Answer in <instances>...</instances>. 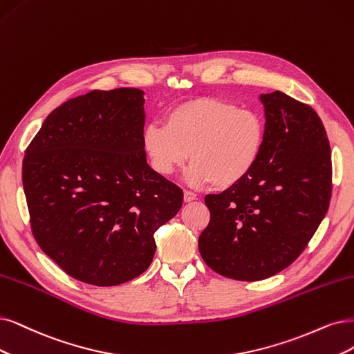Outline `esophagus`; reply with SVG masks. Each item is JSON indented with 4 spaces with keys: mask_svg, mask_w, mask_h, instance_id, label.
<instances>
[{
    "mask_svg": "<svg viewBox=\"0 0 354 354\" xmlns=\"http://www.w3.org/2000/svg\"><path fill=\"white\" fill-rule=\"evenodd\" d=\"M194 200H197V194L192 191H184V201L185 203H191Z\"/></svg>",
    "mask_w": 354,
    "mask_h": 354,
    "instance_id": "34e87169",
    "label": "esophagus"
}]
</instances>
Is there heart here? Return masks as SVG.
I'll return each mask as SVG.
<instances>
[{"instance_id":"1","label":"heart","mask_w":354,"mask_h":354,"mask_svg":"<svg viewBox=\"0 0 354 354\" xmlns=\"http://www.w3.org/2000/svg\"><path fill=\"white\" fill-rule=\"evenodd\" d=\"M266 138V121L257 111L217 97H197L170 109L165 125H146L142 149L162 176H170L191 159V184L213 182L229 188L252 172Z\"/></svg>"}]
</instances>
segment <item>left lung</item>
Listing matches in <instances>:
<instances>
[{
	"mask_svg": "<svg viewBox=\"0 0 354 354\" xmlns=\"http://www.w3.org/2000/svg\"><path fill=\"white\" fill-rule=\"evenodd\" d=\"M267 138L239 184L204 198L210 223L198 238L221 276L258 281L289 267L328 212L331 149L318 113L281 91L261 95Z\"/></svg>",
	"mask_w": 354,
	"mask_h": 354,
	"instance_id": "1",
	"label": "left lung"
}]
</instances>
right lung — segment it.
Segmentation results:
<instances>
[{"instance_id":"obj_1","label":"right lung","mask_w":354,"mask_h":354,"mask_svg":"<svg viewBox=\"0 0 354 354\" xmlns=\"http://www.w3.org/2000/svg\"><path fill=\"white\" fill-rule=\"evenodd\" d=\"M140 88L93 90L52 111L26 149L23 188L41 250L75 280L118 286L151 264L184 192L147 165Z\"/></svg>"}]
</instances>
